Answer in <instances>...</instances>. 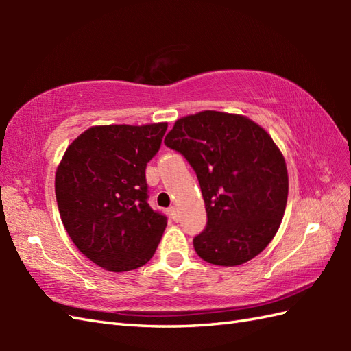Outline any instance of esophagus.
<instances>
[{"label": "esophagus", "mask_w": 351, "mask_h": 351, "mask_svg": "<svg viewBox=\"0 0 351 351\" xmlns=\"http://www.w3.org/2000/svg\"><path fill=\"white\" fill-rule=\"evenodd\" d=\"M170 215H171V219L173 220H178V210H176V206H170Z\"/></svg>", "instance_id": "esophagus-1"}]
</instances>
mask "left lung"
Here are the masks:
<instances>
[{"instance_id": "obj_1", "label": "left lung", "mask_w": 351, "mask_h": 351, "mask_svg": "<svg viewBox=\"0 0 351 351\" xmlns=\"http://www.w3.org/2000/svg\"><path fill=\"white\" fill-rule=\"evenodd\" d=\"M164 143L195 169L208 223L193 245L214 265L253 259L274 238L288 199V170L279 146L243 114L205 110L175 122Z\"/></svg>"}]
</instances>
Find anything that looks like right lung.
I'll use <instances>...</instances> for the list:
<instances>
[{
  "label": "right lung",
  "mask_w": 351,
  "mask_h": 351,
  "mask_svg": "<svg viewBox=\"0 0 351 351\" xmlns=\"http://www.w3.org/2000/svg\"><path fill=\"white\" fill-rule=\"evenodd\" d=\"M167 122L96 125L81 132L56 171L58 211L71 240L104 270L145 265L167 221L147 204L146 164Z\"/></svg>",
  "instance_id": "right-lung-1"
}]
</instances>
